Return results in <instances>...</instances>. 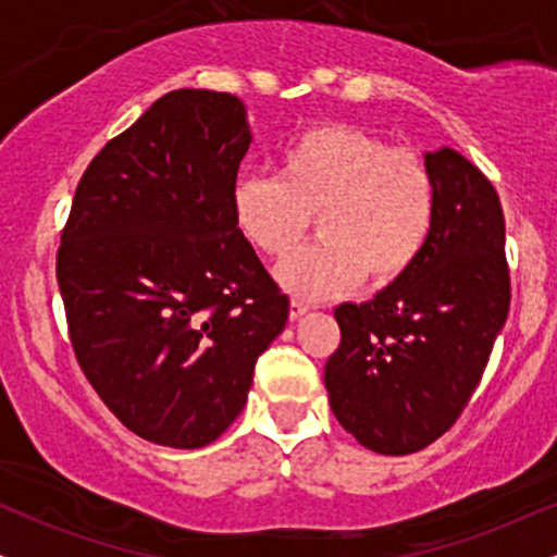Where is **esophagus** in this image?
Masks as SVG:
<instances>
[{
    "instance_id": "1",
    "label": "esophagus",
    "mask_w": 557,
    "mask_h": 557,
    "mask_svg": "<svg viewBox=\"0 0 557 557\" xmlns=\"http://www.w3.org/2000/svg\"><path fill=\"white\" fill-rule=\"evenodd\" d=\"M306 311H309V306H306L304 300H296V298L290 300V322H298V319L304 317Z\"/></svg>"
}]
</instances>
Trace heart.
Instances as JSON below:
<instances>
[{
	"instance_id": "heart-1",
	"label": "heart",
	"mask_w": 557,
	"mask_h": 557,
	"mask_svg": "<svg viewBox=\"0 0 557 557\" xmlns=\"http://www.w3.org/2000/svg\"><path fill=\"white\" fill-rule=\"evenodd\" d=\"M434 177L408 149L348 125H317L280 151L277 177L233 185V222L259 253L283 257L317 214L319 238L274 270L296 298L341 296L367 277L385 287L417 264L434 222Z\"/></svg>"
}]
</instances>
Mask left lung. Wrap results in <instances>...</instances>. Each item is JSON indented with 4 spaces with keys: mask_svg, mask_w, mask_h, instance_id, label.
Here are the masks:
<instances>
[{
    "mask_svg": "<svg viewBox=\"0 0 557 557\" xmlns=\"http://www.w3.org/2000/svg\"><path fill=\"white\" fill-rule=\"evenodd\" d=\"M424 162L437 196L424 251L372 300L337 306L341 348L324 367L332 413L382 456L417 453L456 424L510 306L495 188L450 146Z\"/></svg>",
    "mask_w": 557,
    "mask_h": 557,
    "instance_id": "8db88e82",
    "label": "left lung"
}]
</instances>
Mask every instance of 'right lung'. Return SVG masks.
<instances>
[{"label": "right lung", "mask_w": 557, "mask_h": 557, "mask_svg": "<svg viewBox=\"0 0 557 557\" xmlns=\"http://www.w3.org/2000/svg\"><path fill=\"white\" fill-rule=\"evenodd\" d=\"M251 146L238 96L164 94L75 190L57 253L73 350L107 408L149 443L196 450L243 411L290 300L233 222Z\"/></svg>", "instance_id": "add662e5"}]
</instances>
